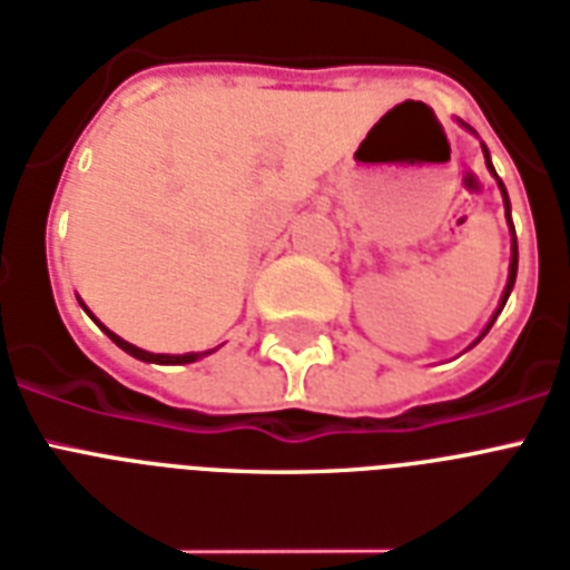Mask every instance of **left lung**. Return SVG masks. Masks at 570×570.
<instances>
[{
	"mask_svg": "<svg viewBox=\"0 0 570 570\" xmlns=\"http://www.w3.org/2000/svg\"><path fill=\"white\" fill-rule=\"evenodd\" d=\"M483 151H485V146H483ZM485 157H489V151H485ZM485 164H489V160H485ZM489 169H492V164H489ZM492 175H494V169H492ZM494 178H498V175H494ZM498 184H501V180H498ZM501 193H503V205H507V216H510V198H507V189H503V184H501ZM510 225H512V219H510ZM515 275H518V243H515V230H512L510 281H507V289H503V298H501V307H498V313H501L503 304H507V298H510L512 286H515ZM498 313H494V316H492V322H494V318H498ZM492 322H489V327H492ZM489 327H485V331H489ZM485 331H483V333H485Z\"/></svg>",
	"mask_w": 570,
	"mask_h": 570,
	"instance_id": "obj_1",
	"label": "left lung"
}]
</instances>
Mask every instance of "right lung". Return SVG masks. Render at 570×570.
<instances>
[{
    "instance_id": "right-lung-1",
    "label": "right lung",
    "mask_w": 570,
    "mask_h": 570,
    "mask_svg": "<svg viewBox=\"0 0 570 570\" xmlns=\"http://www.w3.org/2000/svg\"><path fill=\"white\" fill-rule=\"evenodd\" d=\"M101 331L108 333L110 340L117 342L119 348L122 351H128V354H131V357H137V360H142V363H164V365H180V363H196L198 357H205V354H210V351H205V354H149V351H142V348H137V345H131V342H125V340H119L117 333H110L108 327H101Z\"/></svg>"
}]
</instances>
